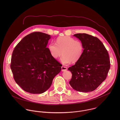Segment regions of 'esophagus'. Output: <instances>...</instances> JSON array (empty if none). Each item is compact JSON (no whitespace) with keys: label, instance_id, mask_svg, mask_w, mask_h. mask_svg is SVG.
Wrapping results in <instances>:
<instances>
[{"label":"esophagus","instance_id":"obj_1","mask_svg":"<svg viewBox=\"0 0 120 120\" xmlns=\"http://www.w3.org/2000/svg\"><path fill=\"white\" fill-rule=\"evenodd\" d=\"M68 70V69L67 68V67H65V66H62L61 67V71H66Z\"/></svg>","mask_w":120,"mask_h":120}]
</instances>
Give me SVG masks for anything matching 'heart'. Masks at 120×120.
Wrapping results in <instances>:
<instances>
[{"label":"heart","mask_w":120,"mask_h":120,"mask_svg":"<svg viewBox=\"0 0 120 120\" xmlns=\"http://www.w3.org/2000/svg\"><path fill=\"white\" fill-rule=\"evenodd\" d=\"M48 48L54 59L59 58L62 53L61 61L63 64H67L71 61L76 62L81 58L84 51V47L81 41L67 36L58 38L56 43L50 42Z\"/></svg>","instance_id":"obj_1"}]
</instances>
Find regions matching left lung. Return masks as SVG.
<instances>
[{
	"mask_svg": "<svg viewBox=\"0 0 120 120\" xmlns=\"http://www.w3.org/2000/svg\"><path fill=\"white\" fill-rule=\"evenodd\" d=\"M73 36L83 43L84 51L81 58L68 69L72 73L69 84L77 91H92L106 79L110 67L108 52L96 37L85 33Z\"/></svg>",
	"mask_w": 120,
	"mask_h": 120,
	"instance_id": "1",
	"label": "left lung"
}]
</instances>
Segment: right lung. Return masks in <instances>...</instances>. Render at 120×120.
Returning <instances> with one entry per match:
<instances>
[{
    "mask_svg": "<svg viewBox=\"0 0 120 120\" xmlns=\"http://www.w3.org/2000/svg\"><path fill=\"white\" fill-rule=\"evenodd\" d=\"M51 37L40 32L32 33L23 38L13 51L11 68L13 77L26 92H44L61 70V65L52 56L47 48Z\"/></svg>",
    "mask_w": 120,
    "mask_h": 120,
    "instance_id": "right-lung-1",
    "label": "right lung"
}]
</instances>
